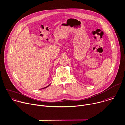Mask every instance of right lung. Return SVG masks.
I'll list each match as a JSON object with an SVG mask.
<instances>
[{
	"instance_id": "1",
	"label": "right lung",
	"mask_w": 125,
	"mask_h": 125,
	"mask_svg": "<svg viewBox=\"0 0 125 125\" xmlns=\"http://www.w3.org/2000/svg\"><path fill=\"white\" fill-rule=\"evenodd\" d=\"M50 85H51V84H50V85H49V86H48L47 87H45V88H43V89H45V88H48V87H49V86Z\"/></svg>"
}]
</instances>
